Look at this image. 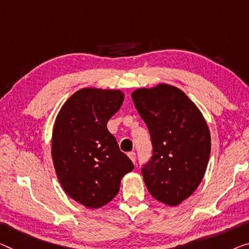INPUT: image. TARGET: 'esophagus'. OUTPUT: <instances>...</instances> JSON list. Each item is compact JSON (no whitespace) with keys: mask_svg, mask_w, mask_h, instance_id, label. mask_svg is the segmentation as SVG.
Returning a JSON list of instances; mask_svg holds the SVG:
<instances>
[{"mask_svg":"<svg viewBox=\"0 0 249 249\" xmlns=\"http://www.w3.org/2000/svg\"><path fill=\"white\" fill-rule=\"evenodd\" d=\"M128 156H129V158L131 159V161H132L133 163H135V162H136V152H135V151L129 152Z\"/></svg>","mask_w":249,"mask_h":249,"instance_id":"34e87169","label":"esophagus"}]
</instances>
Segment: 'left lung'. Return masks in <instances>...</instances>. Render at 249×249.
I'll return each instance as SVG.
<instances>
[{
	"label": "left lung",
	"instance_id": "1",
	"mask_svg": "<svg viewBox=\"0 0 249 249\" xmlns=\"http://www.w3.org/2000/svg\"><path fill=\"white\" fill-rule=\"evenodd\" d=\"M131 98L151 138L152 156L141 168L144 183L155 199L177 206L204 178L210 156L207 124L176 87L138 89Z\"/></svg>",
	"mask_w": 249,
	"mask_h": 249
}]
</instances>
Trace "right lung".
<instances>
[{
  "instance_id": "right-lung-1",
  "label": "right lung",
  "mask_w": 249,
  "mask_h": 249,
  "mask_svg": "<svg viewBox=\"0 0 249 249\" xmlns=\"http://www.w3.org/2000/svg\"><path fill=\"white\" fill-rule=\"evenodd\" d=\"M119 90L81 89L72 94L56 117L52 159L64 191L88 208L111 201L120 181L133 169L107 124L124 102Z\"/></svg>"
}]
</instances>
